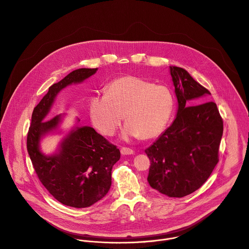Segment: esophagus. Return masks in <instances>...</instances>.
I'll return each mask as SVG.
<instances>
[{
    "label": "esophagus",
    "mask_w": 249,
    "mask_h": 249,
    "mask_svg": "<svg viewBox=\"0 0 249 249\" xmlns=\"http://www.w3.org/2000/svg\"><path fill=\"white\" fill-rule=\"evenodd\" d=\"M133 150H131V149H129V148H125V147H124V148H122L121 149V154L123 155V156H128V155H133Z\"/></svg>",
    "instance_id": "obj_1"
}]
</instances>
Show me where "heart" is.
<instances>
[{
    "mask_svg": "<svg viewBox=\"0 0 249 249\" xmlns=\"http://www.w3.org/2000/svg\"><path fill=\"white\" fill-rule=\"evenodd\" d=\"M173 108L174 97L167 87L126 76L113 81L106 93L91 97L89 117L96 129L112 136L124 115V138L151 139L164 130Z\"/></svg>",
    "mask_w": 249,
    "mask_h": 249,
    "instance_id": "heart-1",
    "label": "heart"
}]
</instances>
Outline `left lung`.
I'll use <instances>...</instances> for the list:
<instances>
[{"label": "left lung", "instance_id": "left-lung-1", "mask_svg": "<svg viewBox=\"0 0 249 249\" xmlns=\"http://www.w3.org/2000/svg\"><path fill=\"white\" fill-rule=\"evenodd\" d=\"M178 99L173 124L145 150L151 160L148 181L169 197H183L209 178L218 162L223 121L211 92L183 69L170 67Z\"/></svg>", "mask_w": 249, "mask_h": 249}]
</instances>
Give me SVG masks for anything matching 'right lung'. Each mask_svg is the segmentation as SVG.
<instances>
[{
	"label": "right lung",
	"instance_id": "1",
	"mask_svg": "<svg viewBox=\"0 0 249 249\" xmlns=\"http://www.w3.org/2000/svg\"><path fill=\"white\" fill-rule=\"evenodd\" d=\"M96 71L79 69L53 84L35 107L27 136V150L39 180L56 200L73 208L89 207L108 193L112 168L121 158L119 149L90 126H75L51 156L40 151L39 143L62 122L63 115L45 119L57 94L71 84L83 82Z\"/></svg>",
	"mask_w": 249,
	"mask_h": 249
}]
</instances>
